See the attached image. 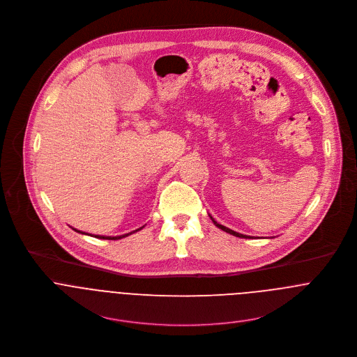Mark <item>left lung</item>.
<instances>
[{
  "label": "left lung",
  "mask_w": 357,
  "mask_h": 357,
  "mask_svg": "<svg viewBox=\"0 0 357 357\" xmlns=\"http://www.w3.org/2000/svg\"><path fill=\"white\" fill-rule=\"evenodd\" d=\"M208 217L211 218V221L214 222V225L215 227H218L220 229H222V231H225V232H228V234H231V235H234V236H238V238H246V239H252L253 236H248V235H243V234H239V232H235V231H232V229H229V228H227V227H224V225H221V224H218L217 221H214V218L208 214Z\"/></svg>",
  "instance_id": "left-lung-1"
}]
</instances>
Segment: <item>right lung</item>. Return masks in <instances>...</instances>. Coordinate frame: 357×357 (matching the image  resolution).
I'll return each mask as SVG.
<instances>
[{"instance_id":"add662e5","label":"right lung","mask_w":357,"mask_h":357,"mask_svg":"<svg viewBox=\"0 0 357 357\" xmlns=\"http://www.w3.org/2000/svg\"><path fill=\"white\" fill-rule=\"evenodd\" d=\"M74 229V228H73ZM140 229H143V227L142 228H139V229H136V231H133V232H129V234H125V235H121V236H102V235H95V238H99V239H108V241H116V239H122V238H125V236H129V235H132V234H135V232H137V231H140ZM75 232H79V234H85V232H81V231H78V229H74ZM88 235V234H86ZM91 236H93V235H91Z\"/></svg>"}]
</instances>
